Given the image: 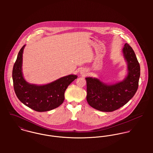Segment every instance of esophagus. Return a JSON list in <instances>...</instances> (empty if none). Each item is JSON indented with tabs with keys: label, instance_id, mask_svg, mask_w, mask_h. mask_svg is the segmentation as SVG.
Returning a JSON list of instances; mask_svg holds the SVG:
<instances>
[{
	"label": "esophagus",
	"instance_id": "esophagus-1",
	"mask_svg": "<svg viewBox=\"0 0 153 153\" xmlns=\"http://www.w3.org/2000/svg\"><path fill=\"white\" fill-rule=\"evenodd\" d=\"M81 74H83V75H84V74H85V71H83L81 72Z\"/></svg>",
	"mask_w": 153,
	"mask_h": 153
}]
</instances>
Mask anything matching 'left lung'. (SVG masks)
<instances>
[{
    "label": "left lung",
    "instance_id": "obj_1",
    "mask_svg": "<svg viewBox=\"0 0 153 153\" xmlns=\"http://www.w3.org/2000/svg\"><path fill=\"white\" fill-rule=\"evenodd\" d=\"M127 66L126 78L114 84H107L97 78L87 77V101L95 109L112 112L126 105L138 87L140 66L131 46L125 44L122 50Z\"/></svg>",
    "mask_w": 153,
    "mask_h": 153
}]
</instances>
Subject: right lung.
I'll return each mask as SVG.
<instances>
[{
    "instance_id": "add662e5",
    "label": "right lung",
    "mask_w": 153,
    "mask_h": 153,
    "mask_svg": "<svg viewBox=\"0 0 153 153\" xmlns=\"http://www.w3.org/2000/svg\"><path fill=\"white\" fill-rule=\"evenodd\" d=\"M25 46L23 45L19 51L12 71L13 87L17 97L24 105L38 112L48 111L58 107L64 101L66 88L78 76L69 75L45 85L27 82L22 73V57Z\"/></svg>"
}]
</instances>
